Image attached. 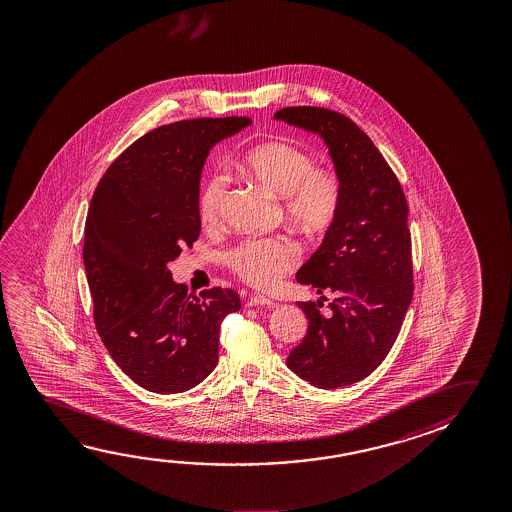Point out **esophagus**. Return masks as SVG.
Instances as JSON below:
<instances>
[{"mask_svg": "<svg viewBox=\"0 0 512 512\" xmlns=\"http://www.w3.org/2000/svg\"><path fill=\"white\" fill-rule=\"evenodd\" d=\"M248 305L250 307H275L277 303L273 302L268 296H264V294H255V296L250 298Z\"/></svg>", "mask_w": 512, "mask_h": 512, "instance_id": "esophagus-1", "label": "esophagus"}]
</instances>
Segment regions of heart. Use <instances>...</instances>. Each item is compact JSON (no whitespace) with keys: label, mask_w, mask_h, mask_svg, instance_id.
<instances>
[{"label":"heart","mask_w":512,"mask_h":512,"mask_svg":"<svg viewBox=\"0 0 512 512\" xmlns=\"http://www.w3.org/2000/svg\"><path fill=\"white\" fill-rule=\"evenodd\" d=\"M246 175L282 198L285 218L307 232L319 234L336 221L341 184L334 171L316 168L307 151L289 143L260 144L244 155ZM228 180L214 173L203 184L200 218L207 228L221 225L227 202ZM298 259L294 243L285 237L250 239L228 253V264L244 282L271 287Z\"/></svg>","instance_id":"1"}]
</instances>
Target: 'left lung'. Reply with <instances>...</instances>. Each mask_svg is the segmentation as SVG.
Instances as JSON below:
<instances>
[{
    "label": "left lung",
    "mask_w": 512,
    "mask_h": 512,
    "mask_svg": "<svg viewBox=\"0 0 512 512\" xmlns=\"http://www.w3.org/2000/svg\"><path fill=\"white\" fill-rule=\"evenodd\" d=\"M273 119L318 135L341 184L336 221L296 273L321 296L296 303L309 328L285 362L319 389L352 386L386 359L411 305L407 200L382 153L352 119L321 107H287ZM325 292L333 302L321 313Z\"/></svg>",
    "instance_id": "obj_1"
}]
</instances>
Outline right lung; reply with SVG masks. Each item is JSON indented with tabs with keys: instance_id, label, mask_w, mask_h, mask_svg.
<instances>
[{
	"instance_id": "obj_1",
	"label": "right lung",
	"mask_w": 512,
	"mask_h": 512,
	"mask_svg": "<svg viewBox=\"0 0 512 512\" xmlns=\"http://www.w3.org/2000/svg\"><path fill=\"white\" fill-rule=\"evenodd\" d=\"M250 125L200 118L159 126L126 148L94 191L84 241L94 323L114 362L151 393H184L209 377L221 321L241 309L232 289L187 294L168 264L202 232L210 150Z\"/></svg>"
}]
</instances>
